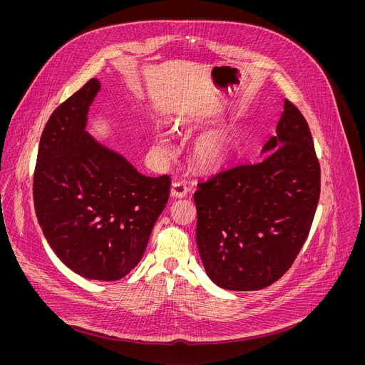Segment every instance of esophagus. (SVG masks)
<instances>
[{"label": "esophagus", "mask_w": 365, "mask_h": 365, "mask_svg": "<svg viewBox=\"0 0 365 365\" xmlns=\"http://www.w3.org/2000/svg\"><path fill=\"white\" fill-rule=\"evenodd\" d=\"M187 192H189V187L186 186L185 182H175L170 189V195L173 197H185Z\"/></svg>", "instance_id": "obj_1"}]
</instances>
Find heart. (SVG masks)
Wrapping results in <instances>:
<instances>
[{
    "instance_id": "heart-1",
    "label": "heart",
    "mask_w": 365,
    "mask_h": 365,
    "mask_svg": "<svg viewBox=\"0 0 365 365\" xmlns=\"http://www.w3.org/2000/svg\"><path fill=\"white\" fill-rule=\"evenodd\" d=\"M155 144H158L159 150L163 153H170V144L169 138L165 134H158L155 135ZM231 151L230 147V140L227 134L217 131L206 134L202 138H199L195 145H193V158L195 160L206 169H217L221 168L225 160L228 159Z\"/></svg>"
}]
</instances>
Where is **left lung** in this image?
Here are the masks:
<instances>
[{
  "instance_id": "8db88e82",
  "label": "left lung",
  "mask_w": 365,
  "mask_h": 365,
  "mask_svg": "<svg viewBox=\"0 0 365 365\" xmlns=\"http://www.w3.org/2000/svg\"><path fill=\"white\" fill-rule=\"evenodd\" d=\"M255 163L235 165L197 183L196 244L210 279L227 290H259L293 264L317 212L321 166L294 103Z\"/></svg>"
}]
</instances>
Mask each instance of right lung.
Listing matches in <instances>:
<instances>
[{
	"mask_svg": "<svg viewBox=\"0 0 365 365\" xmlns=\"http://www.w3.org/2000/svg\"><path fill=\"white\" fill-rule=\"evenodd\" d=\"M88 81L53 111L40 137L33 178L43 234L72 272L91 280L127 276L169 200L170 178H148L85 131L98 93Z\"/></svg>",
	"mask_w": 365,
	"mask_h": 365,
	"instance_id": "right-lung-1",
	"label": "right lung"
}]
</instances>
